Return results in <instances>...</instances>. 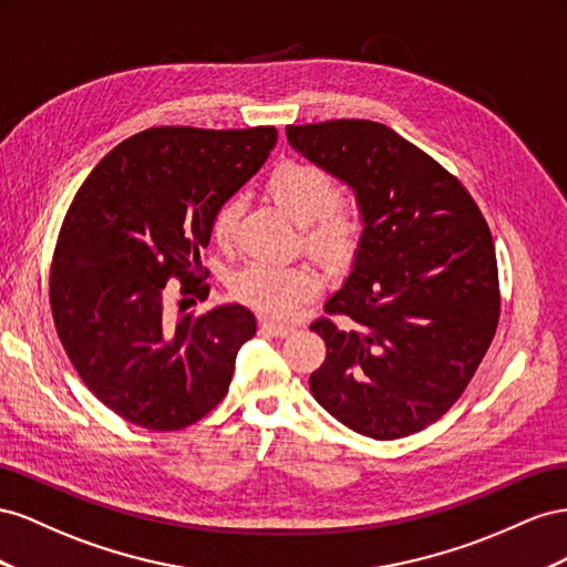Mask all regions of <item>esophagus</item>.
Segmentation results:
<instances>
[{"label":"esophagus","mask_w":567,"mask_h":567,"mask_svg":"<svg viewBox=\"0 0 567 567\" xmlns=\"http://www.w3.org/2000/svg\"><path fill=\"white\" fill-rule=\"evenodd\" d=\"M261 328H264L268 334H272V337H287V334L295 332L292 326H285V322H275V320H264Z\"/></svg>","instance_id":"1"}]
</instances>
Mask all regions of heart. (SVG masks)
<instances>
[{"label": "heart", "instance_id": "b5f03b06", "mask_svg": "<svg viewBox=\"0 0 567 567\" xmlns=\"http://www.w3.org/2000/svg\"><path fill=\"white\" fill-rule=\"evenodd\" d=\"M268 197L303 225V247L322 264H347L359 247L363 218L353 199L342 197L334 175L313 161L287 158L266 177ZM241 199H223L212 216V235L220 247L233 245ZM233 295L272 318L292 316L318 295L320 278L309 266H272L256 261L235 272Z\"/></svg>", "mask_w": 567, "mask_h": 567}]
</instances>
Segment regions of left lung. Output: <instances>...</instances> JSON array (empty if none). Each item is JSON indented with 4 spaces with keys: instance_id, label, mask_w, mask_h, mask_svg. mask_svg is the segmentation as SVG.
<instances>
[{
    "instance_id": "obj_1",
    "label": "left lung",
    "mask_w": 567,
    "mask_h": 567,
    "mask_svg": "<svg viewBox=\"0 0 567 567\" xmlns=\"http://www.w3.org/2000/svg\"><path fill=\"white\" fill-rule=\"evenodd\" d=\"M287 140L349 183L363 216L353 270L311 322L328 349L311 394L380 442L425 430L461 399L498 328L489 225L456 175L382 123L287 125Z\"/></svg>"
}]
</instances>
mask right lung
I'll return each instance as SVG.
<instances>
[{"label":"right lung","instance_id":"right-lung-1","mask_svg":"<svg viewBox=\"0 0 567 567\" xmlns=\"http://www.w3.org/2000/svg\"><path fill=\"white\" fill-rule=\"evenodd\" d=\"M275 142L272 125L150 127L109 152L73 197L52 258L54 328L80 380L127 423L183 430L228 394L254 313L228 303L173 318L164 289L175 278L181 303L208 297L199 249L212 216Z\"/></svg>","mask_w":567,"mask_h":567}]
</instances>
